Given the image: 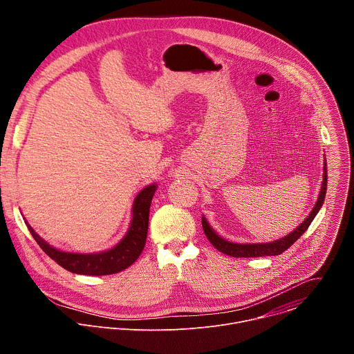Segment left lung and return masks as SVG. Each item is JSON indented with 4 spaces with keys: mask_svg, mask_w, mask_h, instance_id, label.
Masks as SVG:
<instances>
[{
    "mask_svg": "<svg viewBox=\"0 0 354 354\" xmlns=\"http://www.w3.org/2000/svg\"><path fill=\"white\" fill-rule=\"evenodd\" d=\"M324 180L319 192V197L317 200V203L310 213V216L304 220V223H301L291 234H288L284 238H280L273 242H266V243H235L230 242L220 235L216 234V231L209 225L206 217H201V225H203V231L207 236V239L213 243L216 249H218L223 254L232 257V258H258V257H276L283 254L286 249H288L302 234L307 231L315 216L318 214L319 209L324 205L325 194H326V185H328V174H326V160L324 164Z\"/></svg>",
    "mask_w": 354,
    "mask_h": 354,
    "instance_id": "8db88e82",
    "label": "left lung"
}]
</instances>
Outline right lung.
<instances>
[{"instance_id":"obj_1","label":"right lung","mask_w":354,"mask_h":354,"mask_svg":"<svg viewBox=\"0 0 354 354\" xmlns=\"http://www.w3.org/2000/svg\"><path fill=\"white\" fill-rule=\"evenodd\" d=\"M156 190L157 185L154 183L144 187L136 196L133 203V218L129 231L113 248L97 252V254H73V252L59 250L41 239L28 223L26 225L37 245L44 250V254L66 270L89 276L115 274L131 266L141 255L147 239L151 200H153Z\"/></svg>"}]
</instances>
